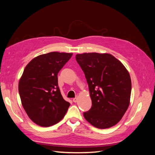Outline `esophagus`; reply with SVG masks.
Returning <instances> with one entry per match:
<instances>
[{
    "label": "esophagus",
    "instance_id": "obj_1",
    "mask_svg": "<svg viewBox=\"0 0 155 155\" xmlns=\"http://www.w3.org/2000/svg\"><path fill=\"white\" fill-rule=\"evenodd\" d=\"M73 102H74V103H76V102H77V101H78V97H74V98H73Z\"/></svg>",
    "mask_w": 155,
    "mask_h": 155
}]
</instances>
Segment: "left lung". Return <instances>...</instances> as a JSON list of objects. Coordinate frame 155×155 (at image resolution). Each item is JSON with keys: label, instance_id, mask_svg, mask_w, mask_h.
I'll return each instance as SVG.
<instances>
[{"label": "left lung", "instance_id": "8db88e82", "mask_svg": "<svg viewBox=\"0 0 155 155\" xmlns=\"http://www.w3.org/2000/svg\"><path fill=\"white\" fill-rule=\"evenodd\" d=\"M76 60L85 74L92 103L84 113L85 119L100 129L117 124L130 105L132 82L128 70L110 54H77Z\"/></svg>", "mask_w": 155, "mask_h": 155}]
</instances>
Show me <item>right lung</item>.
Instances as JSON below:
<instances>
[{"label": "right lung", "instance_id": "1", "mask_svg": "<svg viewBox=\"0 0 155 155\" xmlns=\"http://www.w3.org/2000/svg\"><path fill=\"white\" fill-rule=\"evenodd\" d=\"M72 55L52 51L33 58L25 67L19 81V94L27 114L38 126L57 124L68 110L70 104L61 96L58 74Z\"/></svg>", "mask_w": 155, "mask_h": 155}]
</instances>
